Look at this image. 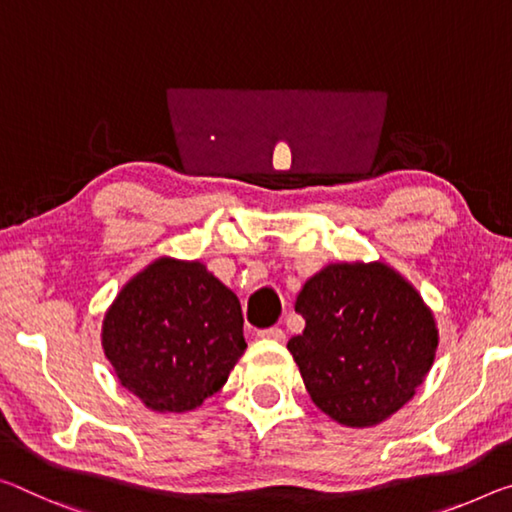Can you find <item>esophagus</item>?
<instances>
[{
	"label": "esophagus",
	"mask_w": 512,
	"mask_h": 512,
	"mask_svg": "<svg viewBox=\"0 0 512 512\" xmlns=\"http://www.w3.org/2000/svg\"><path fill=\"white\" fill-rule=\"evenodd\" d=\"M262 339H273V342H285V330L282 328H266V330H259V335Z\"/></svg>",
	"instance_id": "34e87169"
}]
</instances>
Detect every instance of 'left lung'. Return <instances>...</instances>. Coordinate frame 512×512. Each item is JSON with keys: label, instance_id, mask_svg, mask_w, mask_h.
Returning a JSON list of instances; mask_svg holds the SVG:
<instances>
[{"label": "left lung", "instance_id": "1", "mask_svg": "<svg viewBox=\"0 0 512 512\" xmlns=\"http://www.w3.org/2000/svg\"><path fill=\"white\" fill-rule=\"evenodd\" d=\"M305 319L289 339L310 399L351 428L383 424L431 371L440 332L412 282L385 262H332L296 296Z\"/></svg>", "mask_w": 512, "mask_h": 512}]
</instances>
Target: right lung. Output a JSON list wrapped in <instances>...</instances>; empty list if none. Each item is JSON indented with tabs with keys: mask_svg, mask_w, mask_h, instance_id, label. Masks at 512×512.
Listing matches in <instances>:
<instances>
[{
	"mask_svg": "<svg viewBox=\"0 0 512 512\" xmlns=\"http://www.w3.org/2000/svg\"><path fill=\"white\" fill-rule=\"evenodd\" d=\"M246 346L237 294L198 259H152L102 321V351L118 383L161 415L200 408Z\"/></svg>",
	"mask_w": 512,
	"mask_h": 512,
	"instance_id": "1",
	"label": "right lung"
}]
</instances>
